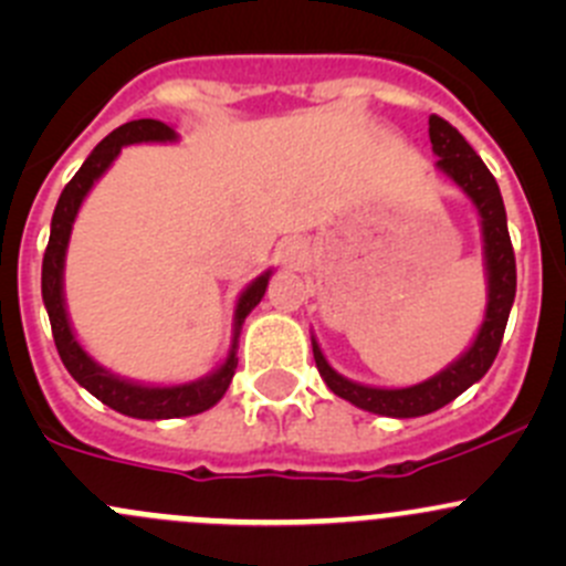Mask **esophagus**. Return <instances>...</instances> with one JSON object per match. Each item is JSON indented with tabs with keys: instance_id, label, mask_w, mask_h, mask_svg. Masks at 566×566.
Wrapping results in <instances>:
<instances>
[{
	"instance_id": "esophagus-1",
	"label": "esophagus",
	"mask_w": 566,
	"mask_h": 566,
	"mask_svg": "<svg viewBox=\"0 0 566 566\" xmlns=\"http://www.w3.org/2000/svg\"><path fill=\"white\" fill-rule=\"evenodd\" d=\"M310 260V251L301 241H287L284 243V262H290V265H304V262Z\"/></svg>"
}]
</instances>
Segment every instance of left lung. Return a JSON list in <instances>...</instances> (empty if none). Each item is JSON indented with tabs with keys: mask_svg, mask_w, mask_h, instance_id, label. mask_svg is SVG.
Returning <instances> with one entry per match:
<instances>
[{
	"mask_svg": "<svg viewBox=\"0 0 566 566\" xmlns=\"http://www.w3.org/2000/svg\"><path fill=\"white\" fill-rule=\"evenodd\" d=\"M430 142L432 153L438 156L436 167L471 199L479 213V224H482L488 306H484V319L479 325V334L473 336L471 347L462 353L458 361H452L438 375L421 380V384L405 386V389H380V386L356 384V380H347L345 375L336 373L325 361L317 339L312 336V353H315L317 373L325 380V386L336 397L356 405V408L378 416H391V419H416V416L432 413V410L458 399L462 391L471 389L476 380L488 375L495 356H499L517 290L515 251H512L510 230H506V210L499 182L484 167L482 158L473 153V147L462 139L460 130L443 117H438V114L430 117Z\"/></svg>",
	"mask_w": 566,
	"mask_h": 566,
	"instance_id": "left-lung-1",
	"label": "left lung"
}]
</instances>
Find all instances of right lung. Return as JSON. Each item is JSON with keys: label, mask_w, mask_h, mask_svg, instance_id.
<instances>
[{"label": "right lung", "mask_w": 566, "mask_h": 566, "mask_svg": "<svg viewBox=\"0 0 566 566\" xmlns=\"http://www.w3.org/2000/svg\"><path fill=\"white\" fill-rule=\"evenodd\" d=\"M177 134L175 128H169L161 119H134V123L119 125L117 130L106 136L98 147L87 156V161L82 164L73 180L67 182L65 191L60 193V202H56L54 216H51V235L49 247L43 254V304L51 319V334H54L56 353H60L62 364H65L67 373L73 375L78 386H84L93 397H98L101 402L108 405L117 413L130 416V419H180V416H197L202 410L213 408L227 389L232 384V375L238 367V336H241L243 319L249 317V312L254 310L262 301L268 287V279L271 271H265L262 276H256L241 293L235 304V323H232V347L227 353V358L221 361L219 369H213L205 378L191 380V384H177V386H145L134 384V380H125L119 375L108 373L101 367L95 358H90V353L78 345L76 334L71 328V319H67L65 310V290H62V271H65V251L67 241H71L73 221H76L78 208H82L84 197L90 193V188L98 182V177L112 167L114 158L119 156L125 145H139V142H175Z\"/></svg>", "instance_id": "right-lung-1"}]
</instances>
